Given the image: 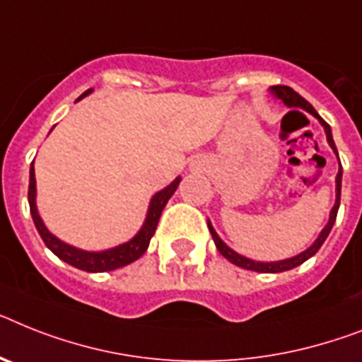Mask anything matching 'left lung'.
Here are the masks:
<instances>
[{
    "mask_svg": "<svg viewBox=\"0 0 362 362\" xmlns=\"http://www.w3.org/2000/svg\"><path fill=\"white\" fill-rule=\"evenodd\" d=\"M272 92L279 98V100H283V103L288 107H300V109H305L307 112H310L313 116H316L318 120H320V124L324 125L325 129V134H327V142H329V146L333 148V151L337 153V146L335 142H333V136H331V127L327 122H324L320 118V115L316 112L315 109H313V105H310L309 101L303 100L300 94L296 90H292L291 86H285V85H276L272 86ZM337 157H339V153H337ZM340 187H342V166L339 168V174H337V202H335V207L331 209V214H329V222H327V226H325L324 229H322L320 237L316 238L315 244L309 247V250H305L303 253H300V255L292 257V259H285V261H279V262H255L252 261V259H246V257L238 255V253H235L229 246H226L222 240H220V237L216 235V231L213 229V226L209 223V231H211V235H213V240L214 244H216L218 252L222 253L228 261H231L233 264H237V267L240 268H246V270H253V272H270V274H277V272H285V270H292V268L300 267V264H303V262L307 261V259H310V257L315 255L318 250L322 247V244L325 242V238H327V235L331 233V229H333V223H335L337 220V213H339V205H340Z\"/></svg>",
    "mask_w": 362,
    "mask_h": 362,
    "instance_id": "8db88e82",
    "label": "left lung"
}]
</instances>
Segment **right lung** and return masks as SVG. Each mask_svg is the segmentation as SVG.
<instances>
[{
    "label": "right lung",
    "instance_id": "1",
    "mask_svg": "<svg viewBox=\"0 0 362 362\" xmlns=\"http://www.w3.org/2000/svg\"><path fill=\"white\" fill-rule=\"evenodd\" d=\"M90 92V90H88ZM88 92H85L83 95H86ZM81 95V98H83ZM79 98V100H81ZM181 177H177L172 185L157 192L151 198L148 209V216H146V222L142 226L136 237L131 238L129 242H125L122 246L112 247V250H105V252H83V250H77L74 246H68L64 242H61L57 237H53L52 233L47 231L46 226L42 223L40 216H38L37 203H35V196H37V187H35V168L29 170V192H27V198H29V209H31L33 222L37 226V231L40 233L42 240L46 244L53 253H55L59 259H62L64 262L71 264V267L79 268V270L85 272H110L116 270V268H122L125 264H131L133 261H136L139 257H142L146 253L149 246V240L153 237L155 229H157V223H159L160 213H163L164 205L168 203V199L172 198V194L175 192Z\"/></svg>",
    "mask_w": 362,
    "mask_h": 362
}]
</instances>
